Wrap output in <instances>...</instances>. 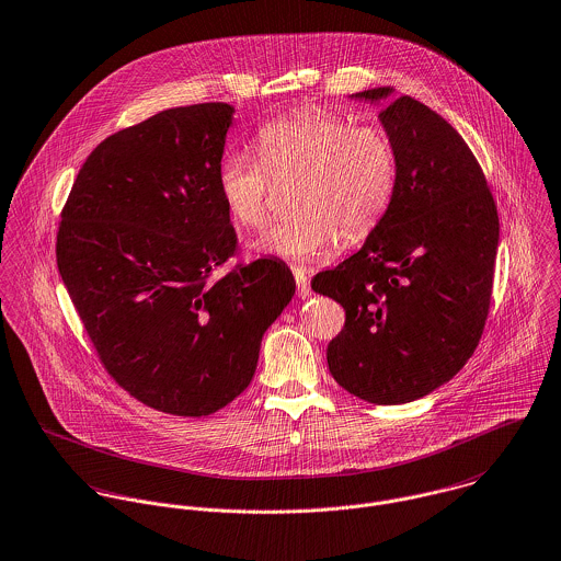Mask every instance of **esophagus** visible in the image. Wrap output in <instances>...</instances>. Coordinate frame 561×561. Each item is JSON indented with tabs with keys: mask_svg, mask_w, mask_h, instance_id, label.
<instances>
[{
	"mask_svg": "<svg viewBox=\"0 0 561 561\" xmlns=\"http://www.w3.org/2000/svg\"><path fill=\"white\" fill-rule=\"evenodd\" d=\"M294 278H296V285H298V298H309L313 291H311V285H309V276L302 272V270H294Z\"/></svg>",
	"mask_w": 561,
	"mask_h": 561,
	"instance_id": "esophagus-1",
	"label": "esophagus"
}]
</instances>
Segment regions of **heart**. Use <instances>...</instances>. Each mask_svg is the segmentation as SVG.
<instances>
[{"label": "heart", "mask_w": 561, "mask_h": 561, "mask_svg": "<svg viewBox=\"0 0 561 561\" xmlns=\"http://www.w3.org/2000/svg\"><path fill=\"white\" fill-rule=\"evenodd\" d=\"M254 147L259 160L225 153L216 183L229 216L256 231L270 220V179L296 176L298 211L261 238L263 252L311 263L339 243L341 231L354 240L376 229L393 201L398 153L380 125H352L330 110L307 107L263 125Z\"/></svg>", "instance_id": "heart-1"}]
</instances>
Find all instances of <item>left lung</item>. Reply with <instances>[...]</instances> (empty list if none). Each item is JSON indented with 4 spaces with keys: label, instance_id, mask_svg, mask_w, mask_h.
Here are the masks:
<instances>
[{
    "label": "left lung",
    "instance_id": "8db88e82",
    "mask_svg": "<svg viewBox=\"0 0 561 561\" xmlns=\"http://www.w3.org/2000/svg\"><path fill=\"white\" fill-rule=\"evenodd\" d=\"M385 103L398 153L393 201L363 248L311 287L345 309L328 369L371 403L419 400L449 382L480 343L499 245L496 205L462 136L393 88L352 94Z\"/></svg>",
    "mask_w": 561,
    "mask_h": 561
}]
</instances>
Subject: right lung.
I'll return each mask as SVG.
<instances>
[{"label":"right lung","instance_id":"obj_1","mask_svg":"<svg viewBox=\"0 0 561 561\" xmlns=\"http://www.w3.org/2000/svg\"><path fill=\"white\" fill-rule=\"evenodd\" d=\"M236 107L198 103L105 138L62 209L56 259L107 374L136 400L205 416L250 385L296 294L274 259L209 276L238 245L216 168Z\"/></svg>","mask_w":561,"mask_h":561}]
</instances>
